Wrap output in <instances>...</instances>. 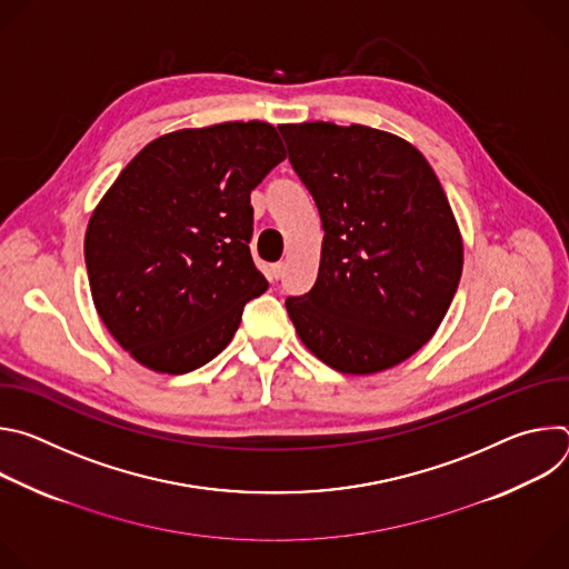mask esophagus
<instances>
[{"label":"esophagus","instance_id":"esophagus-1","mask_svg":"<svg viewBox=\"0 0 569 569\" xmlns=\"http://www.w3.org/2000/svg\"><path fill=\"white\" fill-rule=\"evenodd\" d=\"M283 272H286V263H274V266H270V277H272L274 281H279V279L283 277Z\"/></svg>","mask_w":569,"mask_h":569}]
</instances>
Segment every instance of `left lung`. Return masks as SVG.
Masks as SVG:
<instances>
[{
  "label": "left lung",
  "mask_w": 569,
  "mask_h": 569,
  "mask_svg": "<svg viewBox=\"0 0 569 569\" xmlns=\"http://www.w3.org/2000/svg\"><path fill=\"white\" fill-rule=\"evenodd\" d=\"M323 229L317 281L286 310L299 340L340 373L415 356L439 329L463 242L428 159L391 132L323 121L279 126Z\"/></svg>",
  "instance_id": "left-lung-1"
}]
</instances>
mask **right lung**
Here are the masks:
<instances>
[{"mask_svg":"<svg viewBox=\"0 0 569 569\" xmlns=\"http://www.w3.org/2000/svg\"><path fill=\"white\" fill-rule=\"evenodd\" d=\"M286 159L274 126L227 121L143 146L86 231L99 317L143 367L189 373L233 338L242 306L268 290L250 240V193Z\"/></svg>","mask_w":569,"mask_h":569,"instance_id":"obj_1","label":"right lung"}]
</instances>
